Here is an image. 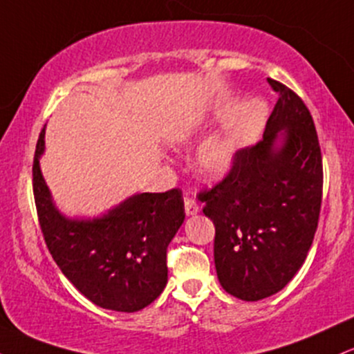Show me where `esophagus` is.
I'll use <instances>...</instances> for the list:
<instances>
[{
    "instance_id": "1",
    "label": "esophagus",
    "mask_w": 354,
    "mask_h": 354,
    "mask_svg": "<svg viewBox=\"0 0 354 354\" xmlns=\"http://www.w3.org/2000/svg\"><path fill=\"white\" fill-rule=\"evenodd\" d=\"M185 211L188 216H193V214H196L198 211H200V205H198L196 200H194L193 196H189V194L185 196Z\"/></svg>"
}]
</instances>
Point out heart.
I'll use <instances>...</instances> for the list:
<instances>
[{
    "label": "heart",
    "mask_w": 354,
    "mask_h": 354,
    "mask_svg": "<svg viewBox=\"0 0 354 354\" xmlns=\"http://www.w3.org/2000/svg\"><path fill=\"white\" fill-rule=\"evenodd\" d=\"M200 129L196 123L189 124L183 133L185 140L193 138ZM238 156V145L231 135H216L206 141L198 154V169L208 180H221L233 169Z\"/></svg>",
    "instance_id": "obj_1"
}]
</instances>
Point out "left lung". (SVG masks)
I'll return each instance as SVG.
<instances>
[{"instance_id": "left-lung-1", "label": "left lung", "mask_w": 354, "mask_h": 354, "mask_svg": "<svg viewBox=\"0 0 354 354\" xmlns=\"http://www.w3.org/2000/svg\"><path fill=\"white\" fill-rule=\"evenodd\" d=\"M263 140L238 151L233 169L200 193L213 219L214 266L226 293L258 301L303 266L318 228L323 160L310 109L279 81ZM280 145H277V141Z\"/></svg>"}]
</instances>
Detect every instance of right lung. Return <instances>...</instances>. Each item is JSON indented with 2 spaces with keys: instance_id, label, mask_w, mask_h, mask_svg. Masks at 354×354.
Here are the masks:
<instances>
[{
  "instance_id": "1",
  "label": "right lung",
  "mask_w": 354,
  "mask_h": 354,
  "mask_svg": "<svg viewBox=\"0 0 354 354\" xmlns=\"http://www.w3.org/2000/svg\"><path fill=\"white\" fill-rule=\"evenodd\" d=\"M44 128L33 161V193L48 250L81 295L104 310L135 313L168 283L166 250L185 221L183 193H140L98 218H66L39 168Z\"/></svg>"
}]
</instances>
